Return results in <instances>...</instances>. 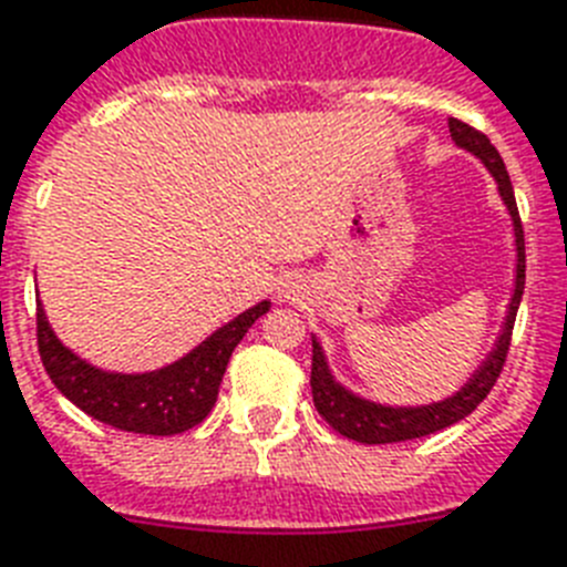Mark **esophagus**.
<instances>
[{"label":"esophagus","mask_w":567,"mask_h":567,"mask_svg":"<svg viewBox=\"0 0 567 567\" xmlns=\"http://www.w3.org/2000/svg\"><path fill=\"white\" fill-rule=\"evenodd\" d=\"M306 297V279L299 274H288L279 279V299L282 302H299Z\"/></svg>","instance_id":"obj_1"}]
</instances>
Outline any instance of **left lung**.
Listing matches in <instances>:
<instances>
[{"label":"left lung","instance_id":"obj_1","mask_svg":"<svg viewBox=\"0 0 567 567\" xmlns=\"http://www.w3.org/2000/svg\"><path fill=\"white\" fill-rule=\"evenodd\" d=\"M449 131L454 145L468 151L472 156H477V159L486 165V172H489L492 177H495V183H498V195L501 200H504V206H507V215L509 220H513L515 236L513 297H509L507 317H504V326H501L498 338L492 343L489 355L483 358L481 367L468 375L466 384H463L457 393L445 395V399L431 404H381L352 393V390L343 388V384L334 379V372L329 370V358H326L320 340L311 334V347H315V352H311V393H315L317 413H320L338 434L349 436V440H355V443L363 445L404 443V440L436 434V431L454 425L460 419H466L468 413L475 411L477 404L489 395V390L495 388V381H498L501 370H504V361H507L513 323L524 293V229L522 218H518V206H515L513 183H509V174L507 168H504L501 154L481 131L468 127V124L460 122V118H449Z\"/></svg>","mask_w":567,"mask_h":567}]
</instances>
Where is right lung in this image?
<instances>
[{
    "label": "right lung",
    "mask_w": 567,
    "mask_h": 567,
    "mask_svg": "<svg viewBox=\"0 0 567 567\" xmlns=\"http://www.w3.org/2000/svg\"><path fill=\"white\" fill-rule=\"evenodd\" d=\"M268 311L270 299H261L168 367L151 372H110L63 347L49 326L43 302H37V347L54 388L92 419L133 434L172 436L209 416L233 349Z\"/></svg>",
    "instance_id": "obj_1"
}]
</instances>
